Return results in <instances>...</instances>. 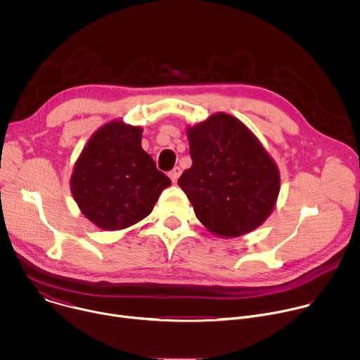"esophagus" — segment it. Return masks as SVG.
Wrapping results in <instances>:
<instances>
[{"label":"esophagus","mask_w":360,"mask_h":360,"mask_svg":"<svg viewBox=\"0 0 360 360\" xmlns=\"http://www.w3.org/2000/svg\"><path fill=\"white\" fill-rule=\"evenodd\" d=\"M181 168L179 167H175L171 172H169V178L172 179V182H176L178 181V178H179V175H181Z\"/></svg>","instance_id":"obj_1"}]
</instances>
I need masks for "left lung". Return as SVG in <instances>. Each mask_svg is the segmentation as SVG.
Listing matches in <instances>:
<instances>
[{
	"label": "left lung",
	"mask_w": 360,
	"mask_h": 360,
	"mask_svg": "<svg viewBox=\"0 0 360 360\" xmlns=\"http://www.w3.org/2000/svg\"><path fill=\"white\" fill-rule=\"evenodd\" d=\"M192 167L178 185L196 218L218 236L235 238L261 226L279 193L278 167L239 120L219 112L188 128Z\"/></svg>",
	"instance_id": "8db88e82"
}]
</instances>
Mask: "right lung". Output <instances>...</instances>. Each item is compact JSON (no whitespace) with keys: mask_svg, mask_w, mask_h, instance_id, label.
<instances>
[{"mask_svg":"<svg viewBox=\"0 0 360 360\" xmlns=\"http://www.w3.org/2000/svg\"><path fill=\"white\" fill-rule=\"evenodd\" d=\"M142 128L112 121L82 149L71 176L81 212L105 231L128 228L148 217L171 179L141 146Z\"/></svg>","mask_w":360,"mask_h":360,"instance_id":"1","label":"right lung"}]
</instances>
